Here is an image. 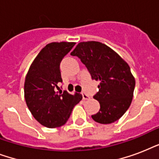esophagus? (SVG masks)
<instances>
[{"label": "esophagus", "instance_id": "esophagus-1", "mask_svg": "<svg viewBox=\"0 0 159 159\" xmlns=\"http://www.w3.org/2000/svg\"><path fill=\"white\" fill-rule=\"evenodd\" d=\"M82 99H83V100H88L90 98L89 96H88L87 94H86L85 92H82Z\"/></svg>", "mask_w": 159, "mask_h": 159}]
</instances>
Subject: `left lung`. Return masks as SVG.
<instances>
[{"label": "left lung", "mask_w": 159, "mask_h": 159, "mask_svg": "<svg viewBox=\"0 0 159 159\" xmlns=\"http://www.w3.org/2000/svg\"><path fill=\"white\" fill-rule=\"evenodd\" d=\"M87 67L92 78L100 81L93 98L100 110L92 116L96 122L111 124L125 113L133 99L135 80L128 63L113 49L97 41L81 42L71 53Z\"/></svg>", "instance_id": "1"}]
</instances>
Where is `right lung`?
Returning a JSON list of instances; mask_svg holds the SVG:
<instances>
[{"mask_svg": "<svg viewBox=\"0 0 159 159\" xmlns=\"http://www.w3.org/2000/svg\"><path fill=\"white\" fill-rule=\"evenodd\" d=\"M75 45L73 42H53L39 53L25 81V99L36 120L48 128L63 125L82 99L81 94L56 92L62 82L60 62Z\"/></svg>", "mask_w": 159, "mask_h": 159, "instance_id": "add662e5", "label": "right lung"}]
</instances>
